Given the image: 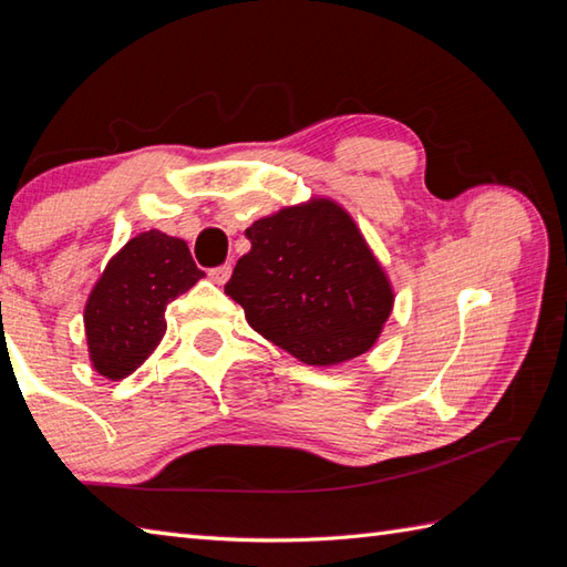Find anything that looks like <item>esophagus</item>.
I'll use <instances>...</instances> for the list:
<instances>
[{"label": "esophagus", "mask_w": 567, "mask_h": 567, "mask_svg": "<svg viewBox=\"0 0 567 567\" xmlns=\"http://www.w3.org/2000/svg\"><path fill=\"white\" fill-rule=\"evenodd\" d=\"M209 277H212V280H214L216 285H224V282L228 280V277H231V265L224 262V265H219V268H212V270H209Z\"/></svg>", "instance_id": "1"}]
</instances>
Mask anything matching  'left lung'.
I'll return each instance as SVG.
<instances>
[{"label": "left lung", "mask_w": 567, "mask_h": 567, "mask_svg": "<svg viewBox=\"0 0 567 567\" xmlns=\"http://www.w3.org/2000/svg\"><path fill=\"white\" fill-rule=\"evenodd\" d=\"M246 236L250 250L224 290L252 329L307 365L370 351L394 292L351 214L311 199L258 219Z\"/></svg>", "instance_id": "left-lung-1"}]
</instances>
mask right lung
Wrapping results in <instances>:
<instances>
[{"label":"right lung","mask_w":567,"mask_h":567,"mask_svg":"<svg viewBox=\"0 0 567 567\" xmlns=\"http://www.w3.org/2000/svg\"><path fill=\"white\" fill-rule=\"evenodd\" d=\"M204 272L183 238L143 231L106 262L84 307L90 360L100 375L122 380L165 333V309Z\"/></svg>","instance_id":"add662e5"}]
</instances>
